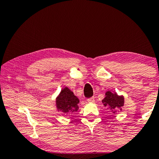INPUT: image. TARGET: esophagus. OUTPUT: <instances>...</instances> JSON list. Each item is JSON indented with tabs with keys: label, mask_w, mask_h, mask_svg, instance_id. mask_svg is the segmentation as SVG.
<instances>
[{
	"label": "esophagus",
	"mask_w": 159,
	"mask_h": 159,
	"mask_svg": "<svg viewBox=\"0 0 159 159\" xmlns=\"http://www.w3.org/2000/svg\"><path fill=\"white\" fill-rule=\"evenodd\" d=\"M87 101L89 103H93L94 101H95V98H94V97H91V98H88L87 99Z\"/></svg>",
	"instance_id": "34e87169"
}]
</instances>
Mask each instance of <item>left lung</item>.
I'll list each match as a JSON object with an SVG mask.
<instances>
[{
  "label": "left lung",
  "mask_w": 159,
  "mask_h": 159,
  "mask_svg": "<svg viewBox=\"0 0 159 159\" xmlns=\"http://www.w3.org/2000/svg\"><path fill=\"white\" fill-rule=\"evenodd\" d=\"M103 106L108 107L111 112L115 113L117 110H122L124 106V96H119L116 93H112L110 91H106L105 98L102 100Z\"/></svg>",
  "instance_id": "1"
}]
</instances>
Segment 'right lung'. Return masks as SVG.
I'll list each match as a JSON object with an SVG mask.
<instances>
[{"label": "right lung", "mask_w": 159, "mask_h": 159, "mask_svg": "<svg viewBox=\"0 0 159 159\" xmlns=\"http://www.w3.org/2000/svg\"><path fill=\"white\" fill-rule=\"evenodd\" d=\"M79 98L68 87L63 88L56 98L57 110L65 114H70L79 110Z\"/></svg>", "instance_id": "add662e5"}]
</instances>
